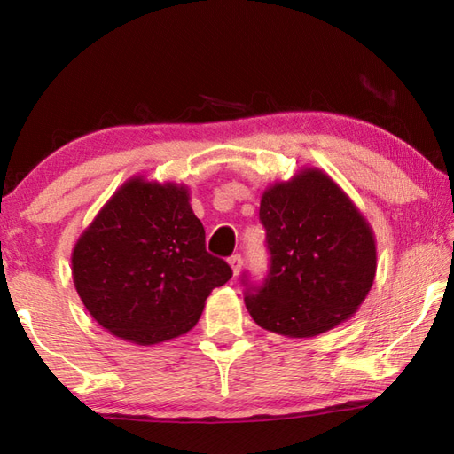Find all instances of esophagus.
<instances>
[{"label":"esophagus","mask_w":454,"mask_h":454,"mask_svg":"<svg viewBox=\"0 0 454 454\" xmlns=\"http://www.w3.org/2000/svg\"><path fill=\"white\" fill-rule=\"evenodd\" d=\"M228 263H230V267H232V273L238 275L239 269H242V263H244V262H242V255H238V254L232 255V257L228 259Z\"/></svg>","instance_id":"1"}]
</instances>
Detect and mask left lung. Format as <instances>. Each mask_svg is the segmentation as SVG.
<instances>
[{"label": "left lung", "mask_w": 454, "mask_h": 454, "mask_svg": "<svg viewBox=\"0 0 454 454\" xmlns=\"http://www.w3.org/2000/svg\"><path fill=\"white\" fill-rule=\"evenodd\" d=\"M259 220L271 267L244 298L254 322L278 335L314 337L349 320L374 283L376 242L345 191L322 169L304 168L265 189Z\"/></svg>", "instance_id": "obj_1"}]
</instances>
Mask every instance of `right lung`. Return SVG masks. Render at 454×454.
<instances>
[{
  "instance_id": "right-lung-1",
  "label": "right lung",
  "mask_w": 454,
  "mask_h": 454,
  "mask_svg": "<svg viewBox=\"0 0 454 454\" xmlns=\"http://www.w3.org/2000/svg\"><path fill=\"white\" fill-rule=\"evenodd\" d=\"M189 187L130 177L105 202L72 252V277L93 320L137 345L195 327L212 288L232 269L205 247Z\"/></svg>"
}]
</instances>
